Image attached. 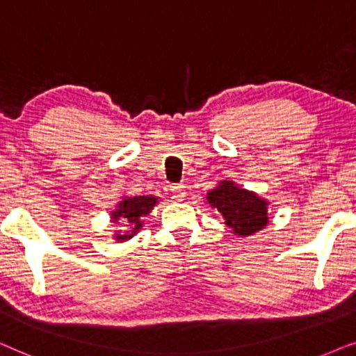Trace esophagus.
Instances as JSON below:
<instances>
[{
    "label": "esophagus",
    "mask_w": 356,
    "mask_h": 356,
    "mask_svg": "<svg viewBox=\"0 0 356 356\" xmlns=\"http://www.w3.org/2000/svg\"><path fill=\"white\" fill-rule=\"evenodd\" d=\"M169 191L175 200H184V197H186V186L184 184H172Z\"/></svg>",
    "instance_id": "esophagus-1"
}]
</instances>
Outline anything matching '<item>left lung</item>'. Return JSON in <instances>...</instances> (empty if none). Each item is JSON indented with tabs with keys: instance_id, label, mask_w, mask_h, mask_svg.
<instances>
[{
	"instance_id": "8db88e82",
	"label": "left lung",
	"mask_w": 356,
	"mask_h": 356,
	"mask_svg": "<svg viewBox=\"0 0 356 356\" xmlns=\"http://www.w3.org/2000/svg\"><path fill=\"white\" fill-rule=\"evenodd\" d=\"M211 208L220 213L225 225L238 236H250L267 226L268 202L231 181H221L207 193Z\"/></svg>"
}]
</instances>
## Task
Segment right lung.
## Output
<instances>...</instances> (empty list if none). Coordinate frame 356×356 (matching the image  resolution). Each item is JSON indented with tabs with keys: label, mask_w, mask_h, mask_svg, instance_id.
<instances>
[{
	"label": "right lung",
	"mask_w": 356,
	"mask_h": 356,
	"mask_svg": "<svg viewBox=\"0 0 356 356\" xmlns=\"http://www.w3.org/2000/svg\"><path fill=\"white\" fill-rule=\"evenodd\" d=\"M158 203L156 197L148 195H140V197H125L122 198V202L117 205V210L112 211V221H122V225L127 229H118L113 234V239L117 243H123V241L131 239L138 233L143 226L141 222V216H146L153 210V207Z\"/></svg>",
	"instance_id": "obj_1"
}]
</instances>
